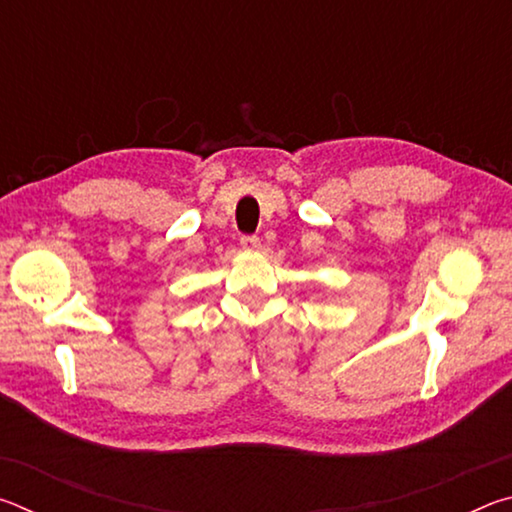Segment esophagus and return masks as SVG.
I'll return each instance as SVG.
<instances>
[{
    "label": "esophagus",
    "mask_w": 512,
    "mask_h": 512,
    "mask_svg": "<svg viewBox=\"0 0 512 512\" xmlns=\"http://www.w3.org/2000/svg\"><path fill=\"white\" fill-rule=\"evenodd\" d=\"M239 244L244 250H259V248H262V241H259V237H255V235H244L239 239Z\"/></svg>",
    "instance_id": "34e87169"
}]
</instances>
